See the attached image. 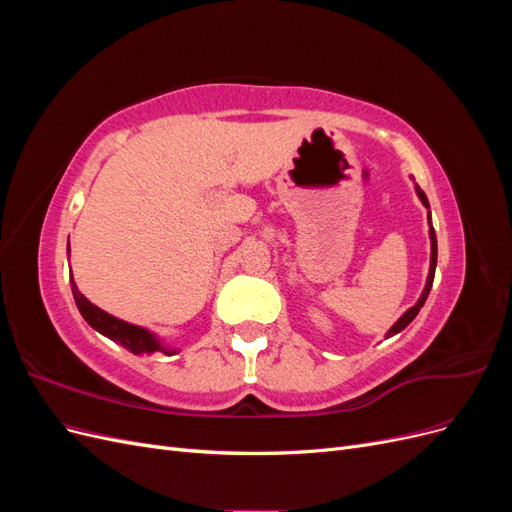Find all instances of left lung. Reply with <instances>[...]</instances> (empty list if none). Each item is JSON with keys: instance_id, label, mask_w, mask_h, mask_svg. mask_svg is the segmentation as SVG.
<instances>
[{"instance_id": "1", "label": "left lung", "mask_w": 512, "mask_h": 512, "mask_svg": "<svg viewBox=\"0 0 512 512\" xmlns=\"http://www.w3.org/2000/svg\"><path fill=\"white\" fill-rule=\"evenodd\" d=\"M416 194H418V198L423 200V205L425 207H429V200H427V196H425V192L418 188L416 185ZM429 220V237H431V267H429V277H427V284H425V290H423V294H421V299L416 301V305L414 307H410L408 312L401 316L395 324H393V329L386 333V337H391V335H395V333H399V331H404L408 324L416 318V314L421 312V307L425 305V301H427V297H429V290H431V284H433V275H436V262H438V241H436V230H433V226H431V218H427Z\"/></svg>"}]
</instances>
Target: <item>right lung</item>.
I'll use <instances>...</instances> for the list:
<instances>
[{
  "label": "right lung",
  "instance_id": "add662e5",
  "mask_svg": "<svg viewBox=\"0 0 512 512\" xmlns=\"http://www.w3.org/2000/svg\"><path fill=\"white\" fill-rule=\"evenodd\" d=\"M68 252H70V243H68ZM70 286H72L76 307H79V312L83 314V318L96 331H100L108 339H113V342H117L119 346H123V348L134 352V354H151V352H158V350L164 352V354H173L175 352V350L162 348L158 339L153 337L147 329L134 327V324L123 322V320H119V318H115L111 314H106L104 309L96 307L94 303H89L81 294V290L76 288L72 277H70Z\"/></svg>",
  "mask_w": 512,
  "mask_h": 512
}]
</instances>
